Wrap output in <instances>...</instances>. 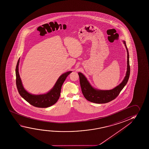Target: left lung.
I'll return each instance as SVG.
<instances>
[{"mask_svg":"<svg viewBox=\"0 0 149 149\" xmlns=\"http://www.w3.org/2000/svg\"><path fill=\"white\" fill-rule=\"evenodd\" d=\"M127 52V70L126 75L124 79L120 85L115 88L110 90H99L92 87L87 79L81 73H78L81 84V91L83 95L87 100L91 102L102 104L109 102L115 99L119 95L120 91L126 85L129 79L130 75V65H129V52L127 49L126 44L124 41Z\"/></svg>","mask_w":149,"mask_h":149,"instance_id":"1","label":"left lung"}]
</instances>
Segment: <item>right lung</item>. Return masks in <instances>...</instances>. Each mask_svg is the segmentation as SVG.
<instances>
[{"instance_id":"add662e5","label":"right lung","mask_w":149,"mask_h":149,"mask_svg":"<svg viewBox=\"0 0 149 149\" xmlns=\"http://www.w3.org/2000/svg\"><path fill=\"white\" fill-rule=\"evenodd\" d=\"M19 59L17 61L15 69L16 74V85L18 92L22 98L29 103L30 104L37 107L45 108L54 105L57 102L60 96L61 87L67 76L72 73V72H68L63 74L59 77L55 85L49 93L44 95H33L27 93L22 85L21 80L19 73Z\"/></svg>"}]
</instances>
